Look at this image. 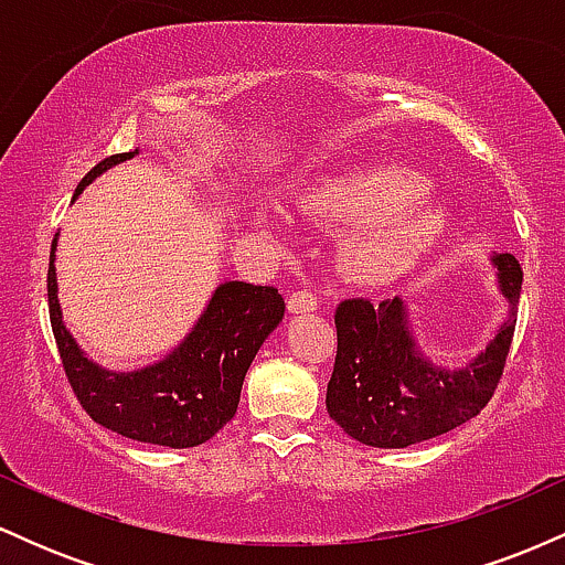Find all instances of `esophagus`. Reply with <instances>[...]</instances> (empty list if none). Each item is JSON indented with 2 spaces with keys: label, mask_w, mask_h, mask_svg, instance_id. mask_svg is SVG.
<instances>
[{
  "label": "esophagus",
  "mask_w": 565,
  "mask_h": 565,
  "mask_svg": "<svg viewBox=\"0 0 565 565\" xmlns=\"http://www.w3.org/2000/svg\"><path fill=\"white\" fill-rule=\"evenodd\" d=\"M287 308L289 313H313V310L319 308V297H316L310 289H297L289 295Z\"/></svg>",
  "instance_id": "34e87169"
}]
</instances>
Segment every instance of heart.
Returning a JSON list of instances; mask_svg holds the SVG:
<instances>
[{
  "label": "heart",
  "mask_w": 565,
  "mask_h": 565,
  "mask_svg": "<svg viewBox=\"0 0 565 565\" xmlns=\"http://www.w3.org/2000/svg\"><path fill=\"white\" fill-rule=\"evenodd\" d=\"M425 174L395 161H374L340 172L302 193L308 215L332 225H359L342 246V265L359 281H391L417 265L446 236L449 206L427 196ZM263 228L281 223L276 204H252Z\"/></svg>",
  "instance_id": "obj_1"
}]
</instances>
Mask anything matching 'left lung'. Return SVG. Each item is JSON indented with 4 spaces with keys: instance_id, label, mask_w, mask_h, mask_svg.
Masks as SVG:
<instances>
[{
    "instance_id": "8db88e82",
    "label": "left lung",
    "mask_w": 565,
    "mask_h": 565,
    "mask_svg": "<svg viewBox=\"0 0 565 565\" xmlns=\"http://www.w3.org/2000/svg\"><path fill=\"white\" fill-rule=\"evenodd\" d=\"M508 316L481 353L462 366L436 364L414 337L401 297L340 302L337 359L327 412L350 438L377 449H406L476 417L497 391L515 332L523 270L508 252L489 257Z\"/></svg>"
}]
</instances>
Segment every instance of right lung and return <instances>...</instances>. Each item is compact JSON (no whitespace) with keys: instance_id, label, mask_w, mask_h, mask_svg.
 <instances>
[{"instance_id":"1","label":"right lung","mask_w":565,"mask_h":565,"mask_svg":"<svg viewBox=\"0 0 565 565\" xmlns=\"http://www.w3.org/2000/svg\"><path fill=\"white\" fill-rule=\"evenodd\" d=\"M132 157H138V148L103 159L84 174L74 199L95 178ZM55 249L57 236L47 270L50 323L71 387L97 425L140 444L191 449L231 423L246 369L284 319V297L278 289L223 281L212 291L191 332L164 359L132 372H116L95 364L63 323Z\"/></svg>"}]
</instances>
